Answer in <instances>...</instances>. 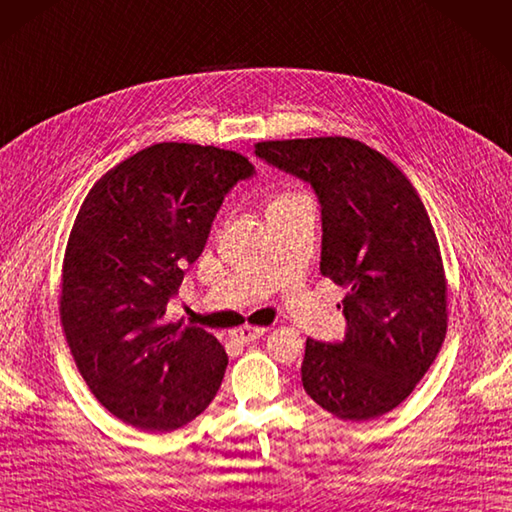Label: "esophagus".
I'll list each match as a JSON object with an SVG mask.
<instances>
[{
  "instance_id": "obj_1",
  "label": "esophagus",
  "mask_w": 512,
  "mask_h": 512,
  "mask_svg": "<svg viewBox=\"0 0 512 512\" xmlns=\"http://www.w3.org/2000/svg\"><path fill=\"white\" fill-rule=\"evenodd\" d=\"M264 333H266L264 326H242V329L231 331V339L238 344H251Z\"/></svg>"
}]
</instances>
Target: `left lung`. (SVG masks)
Masks as SVG:
<instances>
[{"mask_svg": "<svg viewBox=\"0 0 512 512\" xmlns=\"http://www.w3.org/2000/svg\"><path fill=\"white\" fill-rule=\"evenodd\" d=\"M255 153L316 190L320 272L348 290L344 342L307 339L303 387L344 422L381 417L411 396L448 331V281L426 207L402 170L359 140H266Z\"/></svg>", "mask_w": 512, "mask_h": 512, "instance_id": "8db88e82", "label": "left lung"}]
</instances>
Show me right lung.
Listing matches in <instances>:
<instances>
[{"label":"right lung","mask_w":512,"mask_h":512,"mask_svg":"<svg viewBox=\"0 0 512 512\" xmlns=\"http://www.w3.org/2000/svg\"><path fill=\"white\" fill-rule=\"evenodd\" d=\"M253 173L235 151L160 142L86 194L64 251L60 322L86 385L121 422L170 432L214 400L225 348L164 316L225 194Z\"/></svg>","instance_id":"1"}]
</instances>
